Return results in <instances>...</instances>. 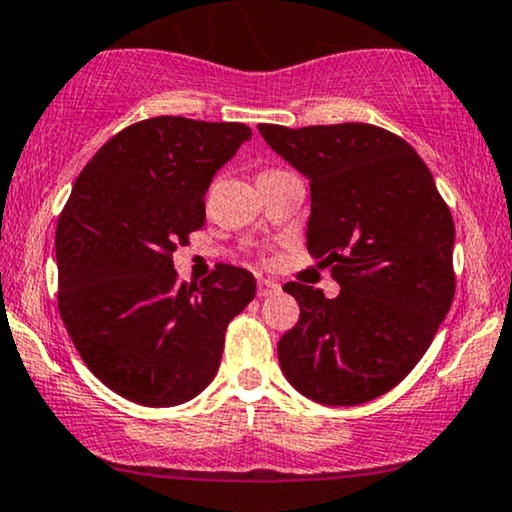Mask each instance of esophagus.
Segmentation results:
<instances>
[{"instance_id": "34e87169", "label": "esophagus", "mask_w": 512, "mask_h": 512, "mask_svg": "<svg viewBox=\"0 0 512 512\" xmlns=\"http://www.w3.org/2000/svg\"><path fill=\"white\" fill-rule=\"evenodd\" d=\"M276 293H281V286H278L276 281H271V278H260V281H257V295L260 297H269Z\"/></svg>"}]
</instances>
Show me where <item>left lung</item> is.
Instances as JSON below:
<instances>
[{
	"label": "left lung",
	"instance_id": "obj_1",
	"mask_svg": "<svg viewBox=\"0 0 512 512\" xmlns=\"http://www.w3.org/2000/svg\"><path fill=\"white\" fill-rule=\"evenodd\" d=\"M260 134L309 177L307 250L340 283L333 300L283 286L300 321L278 340V364L319 404H364L411 373L454 302V217L423 158L383 127L260 125Z\"/></svg>",
	"mask_w": 512,
	"mask_h": 512
}]
</instances>
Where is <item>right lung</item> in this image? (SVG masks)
Here are the masks:
<instances>
[{"instance_id":"add662e5","label":"right lung","mask_w":512,"mask_h":512,"mask_svg":"<svg viewBox=\"0 0 512 512\" xmlns=\"http://www.w3.org/2000/svg\"><path fill=\"white\" fill-rule=\"evenodd\" d=\"M243 122H134L84 165L56 224L58 314L84 364L120 397L177 406L215 378L255 276L217 264L186 286L172 255L205 222V191L250 139Z\"/></svg>"}]
</instances>
